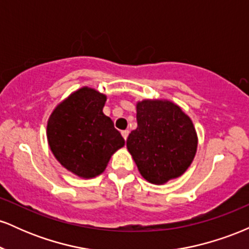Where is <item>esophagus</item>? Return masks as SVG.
Returning <instances> with one entry per match:
<instances>
[{"mask_svg": "<svg viewBox=\"0 0 249 249\" xmlns=\"http://www.w3.org/2000/svg\"><path fill=\"white\" fill-rule=\"evenodd\" d=\"M122 136H123V138H124L125 141H126L127 137H128V130H123L122 131Z\"/></svg>", "mask_w": 249, "mask_h": 249, "instance_id": "34e87169", "label": "esophagus"}]
</instances>
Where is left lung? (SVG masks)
Returning <instances> with one entry per match:
<instances>
[{
    "label": "left lung",
    "mask_w": 249,
    "mask_h": 249,
    "mask_svg": "<svg viewBox=\"0 0 249 249\" xmlns=\"http://www.w3.org/2000/svg\"><path fill=\"white\" fill-rule=\"evenodd\" d=\"M137 128L126 147L139 173L154 185H164L186 172L198 148L192 119L167 99L137 102Z\"/></svg>",
    "instance_id": "1"
}]
</instances>
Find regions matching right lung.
<instances>
[{
  "label": "right lung",
  "mask_w": 249,
  "mask_h": 249,
  "mask_svg": "<svg viewBox=\"0 0 249 249\" xmlns=\"http://www.w3.org/2000/svg\"><path fill=\"white\" fill-rule=\"evenodd\" d=\"M107 96L83 87L53 108L48 119L51 152L63 167L83 179L105 171L111 157L125 145L124 138L103 113Z\"/></svg>",
  "instance_id": "obj_1"
}]
</instances>
